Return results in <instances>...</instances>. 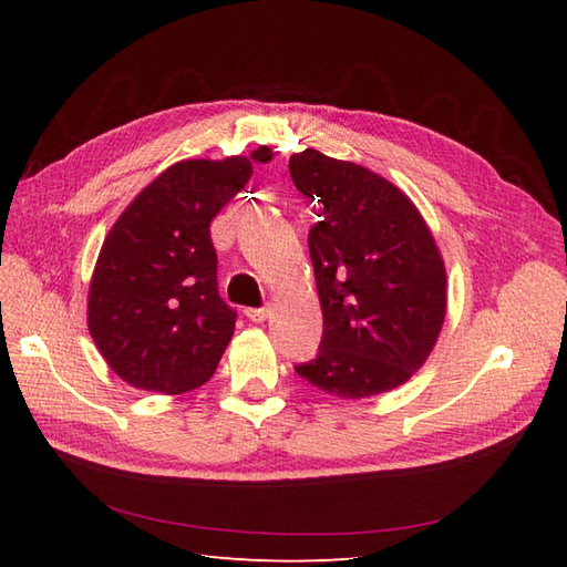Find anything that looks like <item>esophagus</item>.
<instances>
[{
	"label": "esophagus",
	"instance_id": "1",
	"mask_svg": "<svg viewBox=\"0 0 567 567\" xmlns=\"http://www.w3.org/2000/svg\"><path fill=\"white\" fill-rule=\"evenodd\" d=\"M246 317L255 323H262L267 317H269V307H248L246 310Z\"/></svg>",
	"mask_w": 567,
	"mask_h": 567
}]
</instances>
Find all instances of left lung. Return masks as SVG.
Returning <instances> with one entry per match:
<instances>
[{
	"mask_svg": "<svg viewBox=\"0 0 567 567\" xmlns=\"http://www.w3.org/2000/svg\"><path fill=\"white\" fill-rule=\"evenodd\" d=\"M288 169L321 217L307 244L323 336L298 375L340 400L406 383L447 315V271L431 229L406 194L362 165L305 148Z\"/></svg>",
	"mask_w": 567,
	"mask_h": 567,
	"instance_id": "8db88e82",
	"label": "left lung"
}]
</instances>
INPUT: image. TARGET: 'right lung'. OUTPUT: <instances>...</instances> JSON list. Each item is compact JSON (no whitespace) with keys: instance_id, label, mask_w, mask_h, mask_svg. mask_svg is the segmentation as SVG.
I'll list each match as a JSON object with an SVG mask.
<instances>
[{"instance_id":"1","label":"right lung","mask_w":567,"mask_h":567,"mask_svg":"<svg viewBox=\"0 0 567 567\" xmlns=\"http://www.w3.org/2000/svg\"><path fill=\"white\" fill-rule=\"evenodd\" d=\"M269 148L225 161H179L117 217L90 284L87 323L101 357L132 388H200L234 336L219 298L210 221L241 192Z\"/></svg>"}]
</instances>
